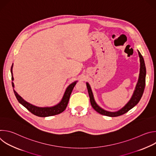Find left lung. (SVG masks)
<instances>
[{"label":"left lung","mask_w":156,"mask_h":156,"mask_svg":"<svg viewBox=\"0 0 156 156\" xmlns=\"http://www.w3.org/2000/svg\"><path fill=\"white\" fill-rule=\"evenodd\" d=\"M138 54L139 57L140 58V76H139V79L138 83L136 84L135 90L134 91V93H133L131 99L123 107L122 109L120 110L117 111V112H108V111H106L102 108H101L95 102L93 94L91 91V87L87 83H86V86L87 89V91L89 94V96H90V99L91 102V104L93 107V108L101 115H106L108 117H118L120 115H122L131 109L133 107H135L140 101L144 90V87H145V84H146V66L144 61V58L141 54V53L138 51Z\"/></svg>","instance_id":"8db88e82"}]
</instances>
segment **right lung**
<instances>
[{"instance_id": "add662e5", "label": "right lung", "mask_w": 156, "mask_h": 156, "mask_svg": "<svg viewBox=\"0 0 156 156\" xmlns=\"http://www.w3.org/2000/svg\"><path fill=\"white\" fill-rule=\"evenodd\" d=\"M12 66L13 64L11 67V72H12V80H13V73H12ZM76 81L70 84L68 87L66 88V90L64 93V95L63 96V98L62 101L56 105L51 107H39L34 106L27 101H25L23 98H22L20 96H19L16 92L13 90L14 94L18 101V102L23 105L25 107H26L30 112H31L33 114L41 117H49V116H52V115H58L65 110L66 106L68 105L69 99L71 95V93L72 92V90L73 87H75L76 84ZM12 86L14 87V84L12 82Z\"/></svg>"}]
</instances>
